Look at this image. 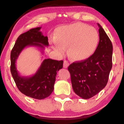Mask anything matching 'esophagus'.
<instances>
[{"mask_svg": "<svg viewBox=\"0 0 124 124\" xmlns=\"http://www.w3.org/2000/svg\"><path fill=\"white\" fill-rule=\"evenodd\" d=\"M69 65V63L68 61L66 60L64 61V62H63V68H67Z\"/></svg>", "mask_w": 124, "mask_h": 124, "instance_id": "34e87169", "label": "esophagus"}]
</instances>
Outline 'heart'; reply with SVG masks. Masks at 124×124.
<instances>
[{
    "instance_id": "b5f03b06",
    "label": "heart",
    "mask_w": 124,
    "mask_h": 124,
    "mask_svg": "<svg viewBox=\"0 0 124 124\" xmlns=\"http://www.w3.org/2000/svg\"><path fill=\"white\" fill-rule=\"evenodd\" d=\"M99 34L95 28L76 23L58 28L52 48L60 54L68 46L70 56L76 60H85L93 55L97 47Z\"/></svg>"
}]
</instances>
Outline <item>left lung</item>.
Segmentation results:
<instances>
[{
    "label": "left lung",
    "mask_w": 124,
    "mask_h": 124,
    "mask_svg": "<svg viewBox=\"0 0 124 124\" xmlns=\"http://www.w3.org/2000/svg\"><path fill=\"white\" fill-rule=\"evenodd\" d=\"M97 24L100 40L95 52L86 60L73 62L68 68L74 92L83 99L94 96L106 87L112 68L111 41Z\"/></svg>",
    "instance_id": "left-lung-1"
}]
</instances>
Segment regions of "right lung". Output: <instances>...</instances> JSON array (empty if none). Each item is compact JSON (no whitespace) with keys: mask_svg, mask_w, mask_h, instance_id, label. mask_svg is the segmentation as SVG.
<instances>
[{"mask_svg":"<svg viewBox=\"0 0 124 124\" xmlns=\"http://www.w3.org/2000/svg\"><path fill=\"white\" fill-rule=\"evenodd\" d=\"M41 27L32 28L18 37L10 55L11 73L16 85L25 96L35 99L42 100L49 96L54 91L57 72L63 68V61L45 59L34 75L21 76L16 68L17 59L25 48L35 46L44 53L45 46L49 43L48 37L40 31Z\"/></svg>","mask_w":124,"mask_h":124,"instance_id":"1","label":"right lung"}]
</instances>
